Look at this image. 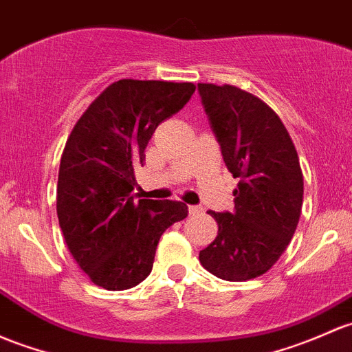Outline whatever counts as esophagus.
Returning <instances> with one entry per match:
<instances>
[{
	"mask_svg": "<svg viewBox=\"0 0 352 352\" xmlns=\"http://www.w3.org/2000/svg\"><path fill=\"white\" fill-rule=\"evenodd\" d=\"M202 207L201 206H188V214L190 216H199V214H202Z\"/></svg>",
	"mask_w": 352,
	"mask_h": 352,
	"instance_id": "obj_1",
	"label": "esophagus"
}]
</instances>
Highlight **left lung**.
<instances>
[{"instance_id":"8db88e82","label":"left lung","mask_w":352,"mask_h":352,"mask_svg":"<svg viewBox=\"0 0 352 352\" xmlns=\"http://www.w3.org/2000/svg\"><path fill=\"white\" fill-rule=\"evenodd\" d=\"M224 164L234 179V210L214 212L217 236L199 260L228 282L268 272L294 238L302 212L303 175L278 114L236 86L197 84Z\"/></svg>"}]
</instances>
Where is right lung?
<instances>
[{"instance_id":"add662e5","label":"right lung","mask_w":352,"mask_h":352,"mask_svg":"<svg viewBox=\"0 0 352 352\" xmlns=\"http://www.w3.org/2000/svg\"><path fill=\"white\" fill-rule=\"evenodd\" d=\"M194 91L192 82L121 79L70 131L58 168V224L76 263L98 287L128 290L142 283L160 236L187 217L184 202H135L131 192L151 135Z\"/></svg>"}]
</instances>
